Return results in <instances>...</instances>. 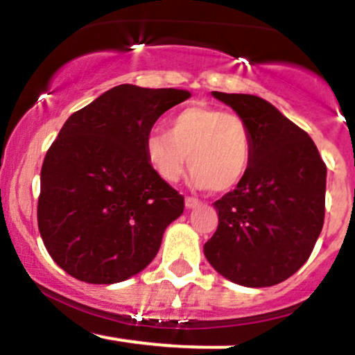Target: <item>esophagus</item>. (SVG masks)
<instances>
[{"instance_id": "1", "label": "esophagus", "mask_w": 355, "mask_h": 355, "mask_svg": "<svg viewBox=\"0 0 355 355\" xmlns=\"http://www.w3.org/2000/svg\"><path fill=\"white\" fill-rule=\"evenodd\" d=\"M184 205H186V208H196L202 205V202H200L198 198H193V196H186Z\"/></svg>"}]
</instances>
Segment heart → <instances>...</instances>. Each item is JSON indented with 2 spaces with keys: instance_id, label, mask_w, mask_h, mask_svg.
<instances>
[{
  "instance_id": "obj_1",
  "label": "heart",
  "mask_w": 355,
  "mask_h": 355,
  "mask_svg": "<svg viewBox=\"0 0 355 355\" xmlns=\"http://www.w3.org/2000/svg\"><path fill=\"white\" fill-rule=\"evenodd\" d=\"M253 153L250 124L236 112L188 105L171 116L167 133L145 138V157L162 181L176 182L186 169L195 188L229 191L246 174Z\"/></svg>"
}]
</instances>
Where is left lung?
<instances>
[{
    "label": "left lung",
    "instance_id": "obj_1",
    "mask_svg": "<svg viewBox=\"0 0 355 355\" xmlns=\"http://www.w3.org/2000/svg\"><path fill=\"white\" fill-rule=\"evenodd\" d=\"M211 96L246 119L253 153L237 188L214 203L218 227L205 257L234 284L275 286L304 265L323 229L327 166L309 135L265 98Z\"/></svg>",
    "mask_w": 355,
    "mask_h": 355
}]
</instances>
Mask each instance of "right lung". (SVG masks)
Masks as SVG:
<instances>
[{"instance_id":"1","label":"right lung","mask_w":355,"mask_h":355,"mask_svg":"<svg viewBox=\"0 0 355 355\" xmlns=\"http://www.w3.org/2000/svg\"><path fill=\"white\" fill-rule=\"evenodd\" d=\"M188 90L118 85L73 112L44 159L39 232L75 279L116 284L155 258L184 198L150 169L145 138Z\"/></svg>"}]
</instances>
